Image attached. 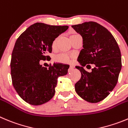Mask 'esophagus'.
Masks as SVG:
<instances>
[{"instance_id":"obj_1","label":"esophagus","mask_w":128,"mask_h":128,"mask_svg":"<svg viewBox=\"0 0 128 128\" xmlns=\"http://www.w3.org/2000/svg\"><path fill=\"white\" fill-rule=\"evenodd\" d=\"M74 66H72V65H70V67H69V68H68V72H70V71H71L72 69H74Z\"/></svg>"}]
</instances>
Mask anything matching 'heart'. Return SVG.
Returning a JSON list of instances; mask_svg holds the SVG:
<instances>
[{"mask_svg": "<svg viewBox=\"0 0 128 128\" xmlns=\"http://www.w3.org/2000/svg\"><path fill=\"white\" fill-rule=\"evenodd\" d=\"M77 36V35H72L70 36V38L72 37H74V36ZM59 40V37H56L54 40H53L52 43V48L53 50L56 49V46H57V43ZM74 58V56L72 54H58L55 57V61L56 62L60 63H62V64H66V63H70L72 62V60Z\"/></svg>", "mask_w": 128, "mask_h": 128, "instance_id": "1", "label": "heart"}]
</instances>
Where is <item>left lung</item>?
<instances>
[{"mask_svg":"<svg viewBox=\"0 0 128 128\" xmlns=\"http://www.w3.org/2000/svg\"><path fill=\"white\" fill-rule=\"evenodd\" d=\"M72 27L83 41V49L77 58L82 66H76L81 77L75 84V90L84 100L98 103L105 99L118 83L122 67L120 49L112 34L96 22H84ZM89 64L95 65L91 72L83 68Z\"/></svg>","mask_w":128,"mask_h":128,"instance_id":"1","label":"left lung"}]
</instances>
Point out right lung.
<instances>
[{"label":"right lung","mask_w":128,"mask_h":128,"mask_svg":"<svg viewBox=\"0 0 128 128\" xmlns=\"http://www.w3.org/2000/svg\"><path fill=\"white\" fill-rule=\"evenodd\" d=\"M68 26L36 23L29 26L16 40L10 60L12 82L19 96L28 104L40 105L53 97L60 76L68 73L69 66L54 63L49 68L40 65L50 58L52 43Z\"/></svg>","instance_id":"obj_1"}]
</instances>
